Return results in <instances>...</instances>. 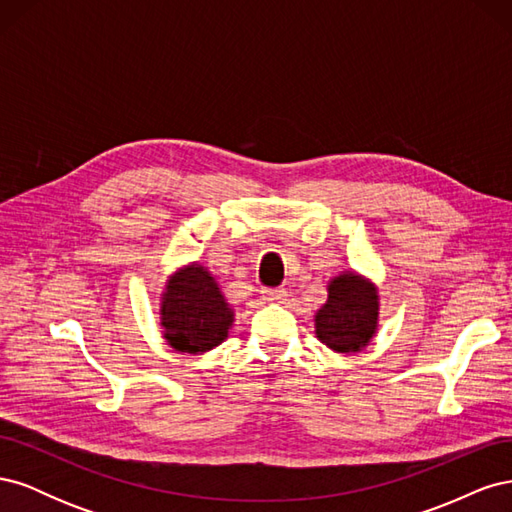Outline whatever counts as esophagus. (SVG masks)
I'll return each mask as SVG.
<instances>
[{"label":"esophagus","instance_id":"34e87169","mask_svg":"<svg viewBox=\"0 0 512 512\" xmlns=\"http://www.w3.org/2000/svg\"><path fill=\"white\" fill-rule=\"evenodd\" d=\"M260 294H262V299H265V301H284L286 299V288H262Z\"/></svg>","mask_w":512,"mask_h":512}]
</instances>
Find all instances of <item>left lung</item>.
I'll use <instances>...</instances> for the list:
<instances>
[{
    "instance_id": "8db88e82",
    "label": "left lung",
    "mask_w": 512,
    "mask_h": 512,
    "mask_svg": "<svg viewBox=\"0 0 512 512\" xmlns=\"http://www.w3.org/2000/svg\"><path fill=\"white\" fill-rule=\"evenodd\" d=\"M378 294L359 275H339L329 286V301L316 316V335L337 352H356L376 333Z\"/></svg>"
}]
</instances>
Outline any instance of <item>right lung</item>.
Returning <instances> with one entry per match:
<instances>
[{"instance_id":"1","label":"right lung","mask_w":512,"mask_h":512,"mask_svg":"<svg viewBox=\"0 0 512 512\" xmlns=\"http://www.w3.org/2000/svg\"><path fill=\"white\" fill-rule=\"evenodd\" d=\"M232 324V309L209 271L188 267L168 282L162 301V327L179 352H207L222 344Z\"/></svg>"}]
</instances>
